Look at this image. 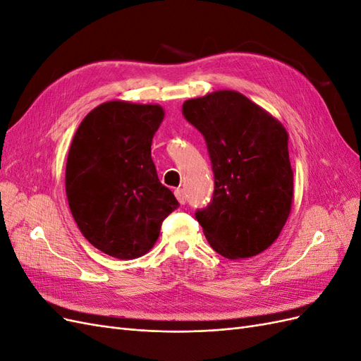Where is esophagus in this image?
<instances>
[{
    "label": "esophagus",
    "instance_id": "34e87169",
    "mask_svg": "<svg viewBox=\"0 0 361 361\" xmlns=\"http://www.w3.org/2000/svg\"><path fill=\"white\" fill-rule=\"evenodd\" d=\"M174 195H176V199L180 204H185V202H187V195H185V191L182 188L174 190Z\"/></svg>",
    "mask_w": 361,
    "mask_h": 361
}]
</instances>
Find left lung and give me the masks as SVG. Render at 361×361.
<instances>
[{
    "instance_id": "left-lung-1",
    "label": "left lung",
    "mask_w": 361,
    "mask_h": 361,
    "mask_svg": "<svg viewBox=\"0 0 361 361\" xmlns=\"http://www.w3.org/2000/svg\"><path fill=\"white\" fill-rule=\"evenodd\" d=\"M182 113L204 137L212 162V200L195 212L207 243L227 259L262 253L279 238L292 207L285 126L233 90L185 101Z\"/></svg>"
}]
</instances>
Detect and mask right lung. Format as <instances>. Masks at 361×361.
<instances>
[{
  "instance_id": "right-lung-1",
  "label": "right lung",
  "mask_w": 361,
  "mask_h": 361,
  "mask_svg": "<svg viewBox=\"0 0 361 361\" xmlns=\"http://www.w3.org/2000/svg\"><path fill=\"white\" fill-rule=\"evenodd\" d=\"M162 118L159 105L110 101L87 114L73 135L66 162L71 212L87 241L108 256L146 255L179 206L150 155Z\"/></svg>"
}]
</instances>
